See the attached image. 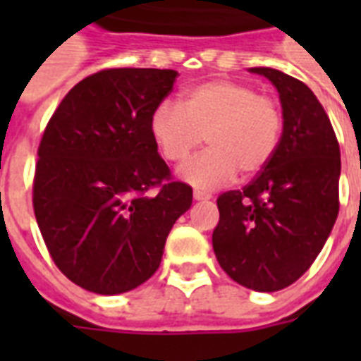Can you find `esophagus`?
<instances>
[{
  "instance_id": "esophagus-1",
  "label": "esophagus",
  "mask_w": 361,
  "mask_h": 361,
  "mask_svg": "<svg viewBox=\"0 0 361 361\" xmlns=\"http://www.w3.org/2000/svg\"><path fill=\"white\" fill-rule=\"evenodd\" d=\"M192 197H195V200H209V198H212V195H209V192H206V191H195L192 192Z\"/></svg>"
}]
</instances>
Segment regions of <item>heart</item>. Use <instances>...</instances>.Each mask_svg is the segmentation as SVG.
Here are the masks:
<instances>
[{
  "label": "heart",
  "instance_id": "b5f03b06",
  "mask_svg": "<svg viewBox=\"0 0 361 361\" xmlns=\"http://www.w3.org/2000/svg\"><path fill=\"white\" fill-rule=\"evenodd\" d=\"M283 127L279 101L236 80L198 84L181 104L163 101L149 118L153 140L170 163L185 161L206 136L208 152L180 169L181 178L197 187L223 185L236 172L260 174L277 153Z\"/></svg>",
  "mask_w": 361,
  "mask_h": 361
}]
</instances>
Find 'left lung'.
Segmentation results:
<instances>
[{
  "instance_id": "obj_1",
  "label": "left lung",
  "mask_w": 361,
  "mask_h": 361,
  "mask_svg": "<svg viewBox=\"0 0 361 361\" xmlns=\"http://www.w3.org/2000/svg\"><path fill=\"white\" fill-rule=\"evenodd\" d=\"M285 127L275 157L243 189L217 198L214 251L221 268L258 292L286 288L322 251L339 214L341 152L324 106L302 80L269 67Z\"/></svg>"
}]
</instances>
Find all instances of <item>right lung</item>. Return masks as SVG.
I'll return each mask as SVG.
<instances>
[{"label": "right lung", "instance_id": "right-lung-1", "mask_svg": "<svg viewBox=\"0 0 361 361\" xmlns=\"http://www.w3.org/2000/svg\"><path fill=\"white\" fill-rule=\"evenodd\" d=\"M172 69H104L80 80L42 133L33 212L59 271L95 294L133 290L157 271L192 189L172 178L149 118Z\"/></svg>", "mask_w": 361, "mask_h": 361}]
</instances>
